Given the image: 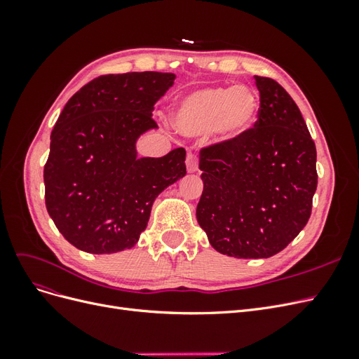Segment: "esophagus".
I'll list each match as a JSON object with an SVG mask.
<instances>
[{"label":"esophagus","instance_id":"1","mask_svg":"<svg viewBox=\"0 0 359 359\" xmlns=\"http://www.w3.org/2000/svg\"><path fill=\"white\" fill-rule=\"evenodd\" d=\"M186 163H187V170L189 172H198V166H199V160H198V156L196 154H189L187 156V160H186Z\"/></svg>","mask_w":359,"mask_h":359}]
</instances>
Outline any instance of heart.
<instances>
[{
    "label": "heart",
    "instance_id": "obj_1",
    "mask_svg": "<svg viewBox=\"0 0 359 359\" xmlns=\"http://www.w3.org/2000/svg\"><path fill=\"white\" fill-rule=\"evenodd\" d=\"M257 114L259 97L247 86L205 88L178 103L175 124L187 136L214 132L223 140H233L252 130Z\"/></svg>",
    "mask_w": 359,
    "mask_h": 359
}]
</instances>
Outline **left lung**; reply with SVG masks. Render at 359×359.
Returning <instances> with one entry per match:
<instances>
[{
	"label": "left lung",
	"mask_w": 359,
	"mask_h": 359,
	"mask_svg": "<svg viewBox=\"0 0 359 359\" xmlns=\"http://www.w3.org/2000/svg\"><path fill=\"white\" fill-rule=\"evenodd\" d=\"M257 121L240 139L201 149L198 223L222 255L271 257L307 224L318 187L316 145L278 82L255 76Z\"/></svg>",
	"instance_id": "1"
}]
</instances>
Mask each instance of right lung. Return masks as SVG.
Returning a JSON list of instances; mask_svg holds the SVG:
<instances>
[{
    "label": "right lung",
    "mask_w": 359,
    "mask_h": 359,
    "mask_svg": "<svg viewBox=\"0 0 359 359\" xmlns=\"http://www.w3.org/2000/svg\"><path fill=\"white\" fill-rule=\"evenodd\" d=\"M175 74L142 72L93 79L64 106L43 170L46 210L76 248L111 255L132 248L151 206L186 175V149L137 157L136 140L151 128L154 104Z\"/></svg>",
    "instance_id": "add662e5"
}]
</instances>
